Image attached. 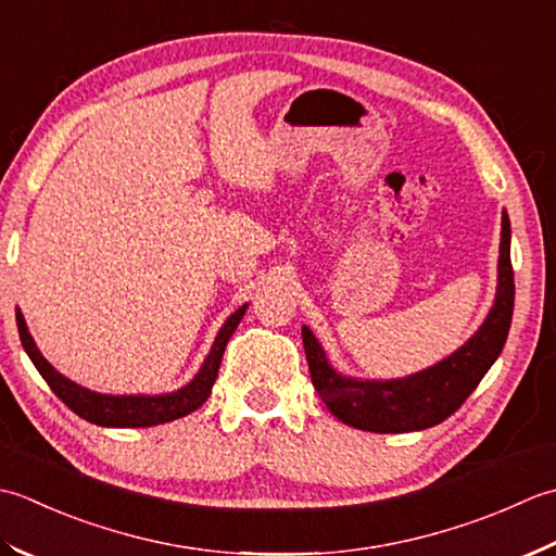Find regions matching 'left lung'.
<instances>
[{
	"mask_svg": "<svg viewBox=\"0 0 556 556\" xmlns=\"http://www.w3.org/2000/svg\"><path fill=\"white\" fill-rule=\"evenodd\" d=\"M514 314L511 223L502 213L500 266L494 304L482 326L458 350L437 365L401 379H357L338 371L309 326H302V343L316 393L338 420L377 434L420 432L444 422L502 355Z\"/></svg>",
	"mask_w": 556,
	"mask_h": 556,
	"instance_id": "obj_1",
	"label": "left lung"
}]
</instances>
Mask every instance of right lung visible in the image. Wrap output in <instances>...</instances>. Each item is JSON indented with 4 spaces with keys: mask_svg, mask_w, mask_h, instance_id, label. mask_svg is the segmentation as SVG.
I'll return each mask as SVG.
<instances>
[{
    "mask_svg": "<svg viewBox=\"0 0 556 556\" xmlns=\"http://www.w3.org/2000/svg\"><path fill=\"white\" fill-rule=\"evenodd\" d=\"M247 307L249 304H242V307L235 309L228 316V321L220 326V331L211 345V353L201 362L194 379L185 383L182 389L169 391V393H155V395L98 393L81 387V383L66 379L64 374L56 371L50 362L42 357L36 341H33L21 309H16V324H18L21 345H24L30 362L40 371V377L48 381V387L54 391L56 399H60L66 407H72L78 417H84L86 422H93L98 427H153V425L179 420V417L199 410V407L206 403L215 383V377H218L225 345H228L235 328L240 326Z\"/></svg>",
    "mask_w": 556,
    "mask_h": 556,
    "instance_id": "1",
    "label": "right lung"
}]
</instances>
